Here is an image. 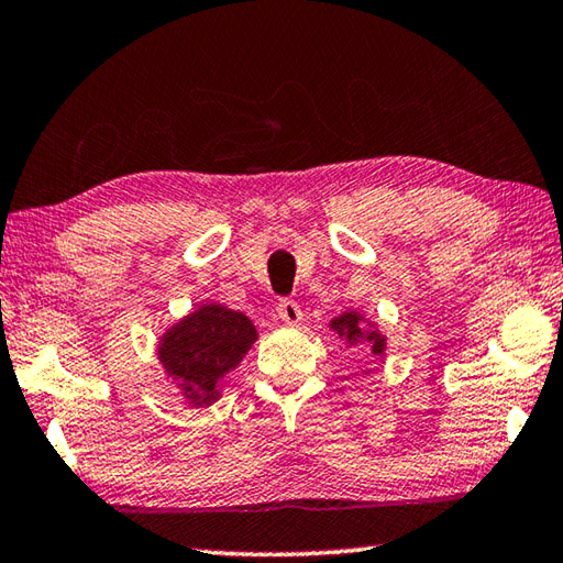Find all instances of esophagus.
Here are the masks:
<instances>
[{"instance_id": "obj_1", "label": "esophagus", "mask_w": 563, "mask_h": 563, "mask_svg": "<svg viewBox=\"0 0 563 563\" xmlns=\"http://www.w3.org/2000/svg\"><path fill=\"white\" fill-rule=\"evenodd\" d=\"M277 313H279V318H282L286 325H299L301 318H303L301 306L296 303V301H291V299H282Z\"/></svg>"}]
</instances>
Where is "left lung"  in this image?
<instances>
[{"mask_svg":"<svg viewBox=\"0 0 563 563\" xmlns=\"http://www.w3.org/2000/svg\"><path fill=\"white\" fill-rule=\"evenodd\" d=\"M331 328L347 345H367V350L375 357H385L387 335H382L377 323L367 321L363 313L345 311L341 316H335L331 321Z\"/></svg>","mask_w":563,"mask_h":563,"instance_id":"obj_1","label":"left lung"}]
</instances>
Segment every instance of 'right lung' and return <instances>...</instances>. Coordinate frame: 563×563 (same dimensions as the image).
Wrapping results in <instances>:
<instances>
[{
    "label": "right lung",
    "mask_w": 563,
    "mask_h": 563,
    "mask_svg": "<svg viewBox=\"0 0 563 563\" xmlns=\"http://www.w3.org/2000/svg\"><path fill=\"white\" fill-rule=\"evenodd\" d=\"M254 341L257 328L245 313L222 303H203L166 328L156 355L186 405L210 407Z\"/></svg>",
    "instance_id": "add662e5"
}]
</instances>
